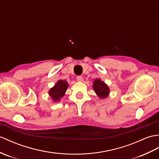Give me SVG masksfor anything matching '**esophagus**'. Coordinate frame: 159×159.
<instances>
[{
  "instance_id": "obj_1",
  "label": "esophagus",
  "mask_w": 159,
  "mask_h": 159,
  "mask_svg": "<svg viewBox=\"0 0 159 159\" xmlns=\"http://www.w3.org/2000/svg\"><path fill=\"white\" fill-rule=\"evenodd\" d=\"M76 80L79 81V82H83V78L81 76H78L76 77Z\"/></svg>"
}]
</instances>
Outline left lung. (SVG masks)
Instances as JSON below:
<instances>
[{"mask_svg":"<svg viewBox=\"0 0 159 159\" xmlns=\"http://www.w3.org/2000/svg\"><path fill=\"white\" fill-rule=\"evenodd\" d=\"M93 89L99 99H104L110 94V88L104 81H102L99 78L94 80Z\"/></svg>","mask_w":159,"mask_h":159,"instance_id":"8db88e82","label":"left lung"}]
</instances>
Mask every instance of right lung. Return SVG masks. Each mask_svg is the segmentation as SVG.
Here are the masks:
<instances>
[{"instance_id": "1", "label": "right lung", "mask_w": 159, "mask_h": 159, "mask_svg": "<svg viewBox=\"0 0 159 159\" xmlns=\"http://www.w3.org/2000/svg\"><path fill=\"white\" fill-rule=\"evenodd\" d=\"M69 84L65 80H59L55 85L51 88L48 93L53 102H58L64 96Z\"/></svg>"}]
</instances>
